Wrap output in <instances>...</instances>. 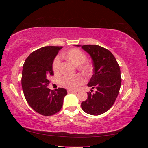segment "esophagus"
Here are the masks:
<instances>
[{"label":"esophagus","mask_w":148,"mask_h":148,"mask_svg":"<svg viewBox=\"0 0 148 148\" xmlns=\"http://www.w3.org/2000/svg\"><path fill=\"white\" fill-rule=\"evenodd\" d=\"M77 91L73 90H68V93H76Z\"/></svg>","instance_id":"1"}]
</instances>
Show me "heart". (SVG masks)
I'll use <instances>...</instances> for the list:
<instances>
[{"mask_svg":"<svg viewBox=\"0 0 148 148\" xmlns=\"http://www.w3.org/2000/svg\"><path fill=\"white\" fill-rule=\"evenodd\" d=\"M65 57L69 61L75 65H78L79 71L86 76H88L91 73V67L88 63L85 62L87 57L84 53L79 49H72L66 52ZM60 58L57 56L53 62V70L55 73L60 71ZM84 82V79L82 75H65L60 79V84L64 87L70 89H77Z\"/></svg>","mask_w":148,"mask_h":148,"instance_id":"obj_1","label":"heart"}]
</instances>
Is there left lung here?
I'll list each match as a JSON object with an SVG mask.
<instances>
[{
    "label": "left lung",
    "instance_id": "8db88e82",
    "mask_svg": "<svg viewBox=\"0 0 148 148\" xmlns=\"http://www.w3.org/2000/svg\"><path fill=\"white\" fill-rule=\"evenodd\" d=\"M75 46L81 47L91 57L94 74L88 86L96 89L95 93L88 92V99L82 102V108L92 115L104 114L113 106L119 95L122 82L120 66L112 53L104 47L97 45Z\"/></svg>",
    "mask_w": 148,
    "mask_h": 148
}]
</instances>
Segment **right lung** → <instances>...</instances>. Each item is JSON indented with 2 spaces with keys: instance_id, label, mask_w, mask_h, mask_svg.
Wrapping results in <instances>:
<instances>
[{
  "instance_id": "1",
  "label": "right lung",
  "mask_w": 148,
  "mask_h": 148,
  "mask_svg": "<svg viewBox=\"0 0 148 148\" xmlns=\"http://www.w3.org/2000/svg\"><path fill=\"white\" fill-rule=\"evenodd\" d=\"M62 46H46L33 52L23 66L21 86L25 99L36 112L50 116L63 106L67 91L64 88L51 90L49 77L53 75L52 64Z\"/></svg>"
}]
</instances>
